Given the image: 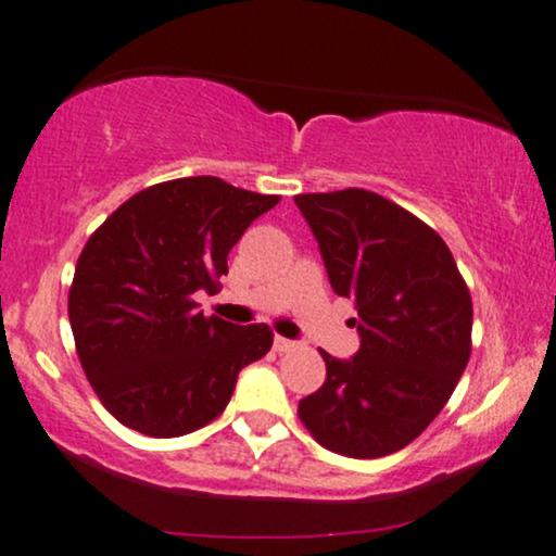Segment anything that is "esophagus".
I'll list each match as a JSON object with an SVG mask.
<instances>
[{
    "label": "esophagus",
    "mask_w": 556,
    "mask_h": 556,
    "mask_svg": "<svg viewBox=\"0 0 556 556\" xmlns=\"http://www.w3.org/2000/svg\"><path fill=\"white\" fill-rule=\"evenodd\" d=\"M294 346H298V343L290 339H282V336H277V339H274V351H279V354H287V351H292Z\"/></svg>",
    "instance_id": "34e87169"
}]
</instances>
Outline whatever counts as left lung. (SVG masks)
Masks as SVG:
<instances>
[{
  "label": "left lung",
  "mask_w": 556,
  "mask_h": 556,
  "mask_svg": "<svg viewBox=\"0 0 556 556\" xmlns=\"http://www.w3.org/2000/svg\"><path fill=\"white\" fill-rule=\"evenodd\" d=\"M330 287L354 300L362 346L320 351L326 382L298 416L330 452L377 459L439 416L472 354V298L444 238L367 189L298 194Z\"/></svg>",
  "instance_id": "left-lung-1"
}]
</instances>
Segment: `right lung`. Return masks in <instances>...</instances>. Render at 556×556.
Wrapping results in <instances>:
<instances>
[{
	"label": "right lung",
	"mask_w": 556,
	"mask_h": 556,
	"mask_svg": "<svg viewBox=\"0 0 556 556\" xmlns=\"http://www.w3.org/2000/svg\"><path fill=\"white\" fill-rule=\"evenodd\" d=\"M279 202L217 177L132 194L84 245L68 290L76 354L102 405L132 431L174 439L226 410L238 371L274 333L197 311L243 230Z\"/></svg>",
	"instance_id": "add662e5"
}]
</instances>
